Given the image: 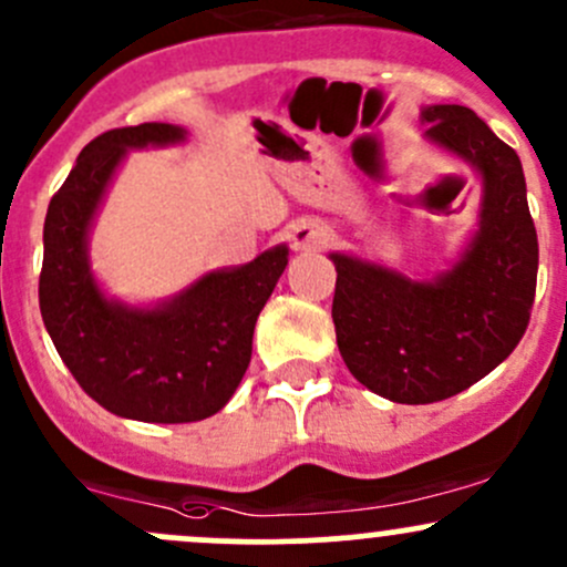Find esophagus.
I'll return each instance as SVG.
<instances>
[{
  "instance_id": "1",
  "label": "esophagus",
  "mask_w": 567,
  "mask_h": 567,
  "mask_svg": "<svg viewBox=\"0 0 567 567\" xmlns=\"http://www.w3.org/2000/svg\"><path fill=\"white\" fill-rule=\"evenodd\" d=\"M289 237L297 251H316V248H324L330 243V227L319 218H300V221L291 224Z\"/></svg>"
}]
</instances>
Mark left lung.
<instances>
[{
    "instance_id": "8db88e82",
    "label": "left lung",
    "mask_w": 567,
    "mask_h": 567,
    "mask_svg": "<svg viewBox=\"0 0 567 567\" xmlns=\"http://www.w3.org/2000/svg\"><path fill=\"white\" fill-rule=\"evenodd\" d=\"M422 121L427 140L481 175L471 246L432 281L330 254L340 357L362 386L405 405L454 398L492 373L527 330L538 278V235L516 151L471 107L430 105Z\"/></svg>"
}]
</instances>
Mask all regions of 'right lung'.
<instances>
[{"instance_id": "add662e5", "label": "right lung", "mask_w": 567, "mask_h": 567, "mask_svg": "<svg viewBox=\"0 0 567 567\" xmlns=\"http://www.w3.org/2000/svg\"><path fill=\"white\" fill-rule=\"evenodd\" d=\"M184 126L140 124L94 137L53 194L42 229L40 313L83 392L124 419L184 424L221 411L251 362L259 310L289 261L276 246L213 270L154 308L111 300L89 265V229L130 148L173 145Z\"/></svg>"}]
</instances>
